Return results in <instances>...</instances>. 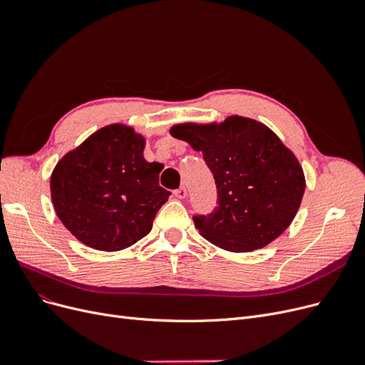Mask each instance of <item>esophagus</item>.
Wrapping results in <instances>:
<instances>
[{
  "instance_id": "esophagus-1",
  "label": "esophagus",
  "mask_w": 365,
  "mask_h": 365,
  "mask_svg": "<svg viewBox=\"0 0 365 365\" xmlns=\"http://www.w3.org/2000/svg\"><path fill=\"white\" fill-rule=\"evenodd\" d=\"M174 195H176L179 200H183V198H186V195H187L186 187H185V186H182V187L176 189V191H174Z\"/></svg>"
}]
</instances>
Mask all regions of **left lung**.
<instances>
[{"mask_svg":"<svg viewBox=\"0 0 365 365\" xmlns=\"http://www.w3.org/2000/svg\"><path fill=\"white\" fill-rule=\"evenodd\" d=\"M170 134L202 152L215 178L217 207L192 216L205 240L230 252H252L291 225L304 195V173L268 126L230 116L222 123L174 125Z\"/></svg>","mask_w":365,"mask_h":365,"instance_id":"1","label":"left lung"}]
</instances>
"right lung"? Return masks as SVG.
Listing matches in <instances>:
<instances>
[{"instance_id":"1","label":"right lung","mask_w":365,"mask_h":365,"mask_svg":"<svg viewBox=\"0 0 365 365\" xmlns=\"http://www.w3.org/2000/svg\"><path fill=\"white\" fill-rule=\"evenodd\" d=\"M145 138L113 123L93 133L56 164L53 207L66 228L97 250L130 247L149 234L171 195L160 186V163L143 158Z\"/></svg>"}]
</instances>
